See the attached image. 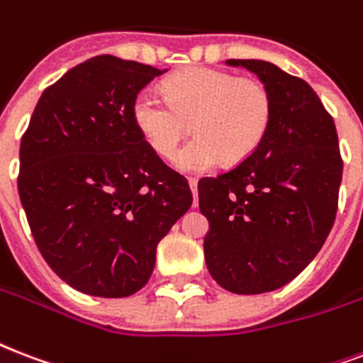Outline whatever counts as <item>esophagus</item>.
Returning a JSON list of instances; mask_svg holds the SVG:
<instances>
[{"instance_id":"obj_1","label":"esophagus","mask_w":363,"mask_h":363,"mask_svg":"<svg viewBox=\"0 0 363 363\" xmlns=\"http://www.w3.org/2000/svg\"><path fill=\"white\" fill-rule=\"evenodd\" d=\"M188 184L194 194V207H198V179H188Z\"/></svg>"}]
</instances>
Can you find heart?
Wrapping results in <instances>:
<instances>
[{"mask_svg":"<svg viewBox=\"0 0 363 363\" xmlns=\"http://www.w3.org/2000/svg\"><path fill=\"white\" fill-rule=\"evenodd\" d=\"M165 96L143 89L131 108L133 123L157 156L171 157L190 123L196 138L177 152L181 171L203 173L225 160L243 162L261 146L272 123V93L261 79L192 68L163 85Z\"/></svg>","mask_w":363,"mask_h":363,"instance_id":"1","label":"heart"}]
</instances>
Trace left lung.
<instances>
[{"mask_svg": "<svg viewBox=\"0 0 363 363\" xmlns=\"http://www.w3.org/2000/svg\"><path fill=\"white\" fill-rule=\"evenodd\" d=\"M272 93L267 137L234 169L198 182L206 264L226 291L257 295L308 267L335 223L342 157L335 121L308 83L264 60H226Z\"/></svg>", "mask_w": 363, "mask_h": 363, "instance_id": "1", "label": "left lung"}]
</instances>
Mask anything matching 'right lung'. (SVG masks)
<instances>
[{"instance_id":"right-lung-1","label":"right lung","mask_w":363,"mask_h":363,"mask_svg":"<svg viewBox=\"0 0 363 363\" xmlns=\"http://www.w3.org/2000/svg\"><path fill=\"white\" fill-rule=\"evenodd\" d=\"M163 72L101 55L49 85L21 140L18 196L52 272L93 297H129L192 206L181 173L133 123L135 96Z\"/></svg>"}]
</instances>
